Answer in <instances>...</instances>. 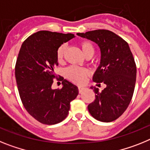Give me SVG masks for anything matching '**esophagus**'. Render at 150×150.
<instances>
[{"mask_svg":"<svg viewBox=\"0 0 150 150\" xmlns=\"http://www.w3.org/2000/svg\"><path fill=\"white\" fill-rule=\"evenodd\" d=\"M84 91V88H83V87H79V93H81Z\"/></svg>","mask_w":150,"mask_h":150,"instance_id":"1","label":"esophagus"}]
</instances>
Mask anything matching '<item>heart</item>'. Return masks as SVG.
Returning a JSON list of instances; mask_svg holds the SVG:
<instances>
[{
  "mask_svg": "<svg viewBox=\"0 0 150 150\" xmlns=\"http://www.w3.org/2000/svg\"><path fill=\"white\" fill-rule=\"evenodd\" d=\"M81 49L82 50L84 55L86 57H92L94 54V47L93 44L88 41H81L80 43ZM65 51H66V44H62L57 50V59L60 62L64 57ZM66 76L71 81L76 84H84L86 80V78L88 75L89 72L86 69L84 68L77 67V66H70L67 68L65 71Z\"/></svg>",
  "mask_w": 150,
  "mask_h": 150,
  "instance_id": "b5f03b06",
  "label": "heart"
}]
</instances>
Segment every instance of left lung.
<instances>
[{
  "instance_id": "1",
  "label": "left lung",
  "mask_w": 150,
  "mask_h": 150,
  "mask_svg": "<svg viewBox=\"0 0 150 150\" xmlns=\"http://www.w3.org/2000/svg\"><path fill=\"white\" fill-rule=\"evenodd\" d=\"M77 35L93 41L100 47V63L93 81L106 85L101 93L98 88L91 87L95 100L88 105V111L100 122H112L127 109L134 91L137 67L129 45L109 30H93Z\"/></svg>"
}]
</instances>
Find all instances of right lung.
I'll return each instance as SVG.
<instances>
[{"label":"right lung","instance_id":"right-lung-1","mask_svg":"<svg viewBox=\"0 0 150 150\" xmlns=\"http://www.w3.org/2000/svg\"><path fill=\"white\" fill-rule=\"evenodd\" d=\"M75 38L73 34L49 31L34 33L23 43L16 59L15 76L25 109L39 122L55 125L67 117L78 87L64 79L61 89H52L58 66L57 48Z\"/></svg>","mask_w":150,"mask_h":150}]
</instances>
